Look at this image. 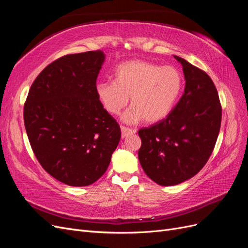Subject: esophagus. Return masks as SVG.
Here are the masks:
<instances>
[{"mask_svg":"<svg viewBox=\"0 0 248 248\" xmlns=\"http://www.w3.org/2000/svg\"><path fill=\"white\" fill-rule=\"evenodd\" d=\"M121 133H122V139H125L126 137L130 136V134L136 133V130L127 128V127H124V126H121Z\"/></svg>","mask_w":248,"mask_h":248,"instance_id":"esophagus-1","label":"esophagus"}]
</instances>
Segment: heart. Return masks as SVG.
<instances>
[{"label": "heart", "mask_w": 248, "mask_h": 248, "mask_svg": "<svg viewBox=\"0 0 248 248\" xmlns=\"http://www.w3.org/2000/svg\"><path fill=\"white\" fill-rule=\"evenodd\" d=\"M183 86V77L174 66H160L130 60L115 69L114 81L96 84L97 98L110 115H118L128 103L123 120L133 124L160 122L174 108Z\"/></svg>", "instance_id": "b5f03b06"}]
</instances>
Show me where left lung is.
Masks as SVG:
<instances>
[{
	"instance_id": "8db88e82",
	"label": "left lung",
	"mask_w": 248,
	"mask_h": 248,
	"mask_svg": "<svg viewBox=\"0 0 248 248\" xmlns=\"http://www.w3.org/2000/svg\"><path fill=\"white\" fill-rule=\"evenodd\" d=\"M174 57L183 67L184 94L166 119L139 130L140 166L162 186L180 184L198 174L212 154L221 123L212 79L186 60Z\"/></svg>"
}]
</instances>
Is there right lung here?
Segmentation results:
<instances>
[{"label":"right lung","instance_id":"obj_1","mask_svg":"<svg viewBox=\"0 0 248 248\" xmlns=\"http://www.w3.org/2000/svg\"><path fill=\"white\" fill-rule=\"evenodd\" d=\"M104 60L102 50L56 60L36 78L25 103V127L36 158L69 186L96 182L121 138L95 91Z\"/></svg>","mask_w":248,"mask_h":248}]
</instances>
